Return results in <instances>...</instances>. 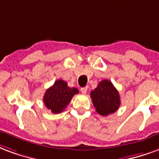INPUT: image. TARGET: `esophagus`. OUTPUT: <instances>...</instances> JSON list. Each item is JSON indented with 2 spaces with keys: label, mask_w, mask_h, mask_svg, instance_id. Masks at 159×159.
<instances>
[{
  "label": "esophagus",
  "mask_w": 159,
  "mask_h": 159,
  "mask_svg": "<svg viewBox=\"0 0 159 159\" xmlns=\"http://www.w3.org/2000/svg\"><path fill=\"white\" fill-rule=\"evenodd\" d=\"M87 87H83V88H81L80 89V91H81V93L82 94H85L86 92H87Z\"/></svg>",
  "instance_id": "esophagus-1"
}]
</instances>
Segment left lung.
<instances>
[{
  "mask_svg": "<svg viewBox=\"0 0 159 159\" xmlns=\"http://www.w3.org/2000/svg\"><path fill=\"white\" fill-rule=\"evenodd\" d=\"M91 97L96 111L102 116H107L116 112L120 105L119 91L112 82L103 80L91 91Z\"/></svg>",
  "mask_w": 159,
  "mask_h": 159,
  "instance_id": "left-lung-1",
  "label": "left lung"
}]
</instances>
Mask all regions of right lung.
Listing matches in <instances>:
<instances>
[{
	"label": "right lung",
	"mask_w": 159,
	"mask_h": 159,
	"mask_svg": "<svg viewBox=\"0 0 159 159\" xmlns=\"http://www.w3.org/2000/svg\"><path fill=\"white\" fill-rule=\"evenodd\" d=\"M78 93V89L69 87L67 82L58 80L46 90L43 101L46 107L53 113H60L65 109L75 94Z\"/></svg>",
	"instance_id": "right-lung-1"
}]
</instances>
